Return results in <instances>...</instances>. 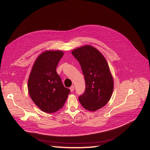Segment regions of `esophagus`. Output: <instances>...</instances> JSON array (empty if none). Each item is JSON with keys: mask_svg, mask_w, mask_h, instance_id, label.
Masks as SVG:
<instances>
[{"mask_svg": "<svg viewBox=\"0 0 150 150\" xmlns=\"http://www.w3.org/2000/svg\"><path fill=\"white\" fill-rule=\"evenodd\" d=\"M74 89H75V87H74V86H71V87H70V91L71 92V93H72V92H74Z\"/></svg>", "mask_w": 150, "mask_h": 150, "instance_id": "obj_1", "label": "esophagus"}]
</instances>
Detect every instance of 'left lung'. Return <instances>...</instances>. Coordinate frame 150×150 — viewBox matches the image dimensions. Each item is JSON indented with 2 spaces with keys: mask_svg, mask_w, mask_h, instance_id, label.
Instances as JSON below:
<instances>
[{
  "mask_svg": "<svg viewBox=\"0 0 150 150\" xmlns=\"http://www.w3.org/2000/svg\"><path fill=\"white\" fill-rule=\"evenodd\" d=\"M71 54L79 62L85 78L86 90L79 101L85 109L95 112L107 104L113 91L108 63L98 49L89 45L76 48Z\"/></svg>",
  "mask_w": 150,
  "mask_h": 150,
  "instance_id": "obj_1",
  "label": "left lung"
}]
</instances>
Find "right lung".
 Instances as JSON below:
<instances>
[{
	"label": "right lung",
	"instance_id": "1",
	"mask_svg": "<svg viewBox=\"0 0 150 150\" xmlns=\"http://www.w3.org/2000/svg\"><path fill=\"white\" fill-rule=\"evenodd\" d=\"M63 54L61 51L42 52L35 60L29 76L30 98L45 113H54L62 108L70 93L56 72L57 64Z\"/></svg>",
	"mask_w": 150,
	"mask_h": 150
}]
</instances>
